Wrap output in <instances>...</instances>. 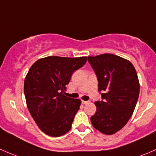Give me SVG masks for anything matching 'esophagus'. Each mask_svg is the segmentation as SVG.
Listing matches in <instances>:
<instances>
[{"mask_svg": "<svg viewBox=\"0 0 156 156\" xmlns=\"http://www.w3.org/2000/svg\"><path fill=\"white\" fill-rule=\"evenodd\" d=\"M81 102L83 104H87L89 103V101H83V100H82Z\"/></svg>", "mask_w": 156, "mask_h": 156, "instance_id": "esophagus-1", "label": "esophagus"}]
</instances>
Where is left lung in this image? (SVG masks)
Segmentation results:
<instances>
[{
  "mask_svg": "<svg viewBox=\"0 0 156 156\" xmlns=\"http://www.w3.org/2000/svg\"><path fill=\"white\" fill-rule=\"evenodd\" d=\"M88 61L103 99L94 102L97 110L91 122L103 134H113L126 126L135 109L140 92L137 72L129 61L115 55L89 56Z\"/></svg>",
  "mask_w": 156,
  "mask_h": 156,
  "instance_id": "obj_1",
  "label": "left lung"
}]
</instances>
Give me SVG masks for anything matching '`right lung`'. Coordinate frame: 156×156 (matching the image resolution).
Listing matches in <instances>:
<instances>
[{"label":"right lung","instance_id":"obj_1","mask_svg":"<svg viewBox=\"0 0 156 156\" xmlns=\"http://www.w3.org/2000/svg\"><path fill=\"white\" fill-rule=\"evenodd\" d=\"M86 57L48 56L32 65L25 79L27 107L40 129L60 137L71 128L81 104L80 99L64 94L73 71L86 64Z\"/></svg>","mask_w":156,"mask_h":156}]
</instances>
